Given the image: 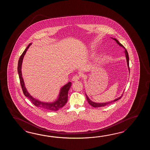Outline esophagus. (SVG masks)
Listing matches in <instances>:
<instances>
[{
    "mask_svg": "<svg viewBox=\"0 0 150 150\" xmlns=\"http://www.w3.org/2000/svg\"><path fill=\"white\" fill-rule=\"evenodd\" d=\"M80 78V77L79 75L76 74V75H75V76H73L72 80V81H78V80Z\"/></svg>",
    "mask_w": 150,
    "mask_h": 150,
    "instance_id": "obj_1",
    "label": "esophagus"
}]
</instances>
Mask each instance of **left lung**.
Listing matches in <instances>:
<instances>
[{
  "instance_id": "obj_1",
  "label": "left lung",
  "mask_w": 150,
  "mask_h": 150,
  "mask_svg": "<svg viewBox=\"0 0 150 150\" xmlns=\"http://www.w3.org/2000/svg\"><path fill=\"white\" fill-rule=\"evenodd\" d=\"M112 38V39H113L114 40H115V41L116 42V43H117L120 46H121V47H122V48L125 49V57H126V59H127V68H128V70H129V73H130V68H129V54H128V53H127V50L125 49V47H124L123 45H122L121 43H120L118 42L117 40H116V38ZM85 94H86V99L87 100V101L88 102V103H89L90 105H92V106H93V107H95V108H97V107H104V106H105V105H109V104H111V103H112V102H115V101H117V100H119V99H121L122 98V96H123V94H122L120 97H119L118 98L115 99V100H112V101H111L104 102V103H96V102H93L92 101H91V100H90V99H89V98H88V96L86 94V93H85Z\"/></svg>"
}]
</instances>
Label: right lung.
I'll return each instance as SVG.
<instances>
[{
	"label": "right lung",
	"mask_w": 150,
	"mask_h": 150,
	"mask_svg": "<svg viewBox=\"0 0 150 150\" xmlns=\"http://www.w3.org/2000/svg\"><path fill=\"white\" fill-rule=\"evenodd\" d=\"M32 45V43L29 44L27 47L25 48V51L23 52V54L21 55L18 65V72L19 76L20 81L21 83V86L22 87L23 93L24 95L27 98H28L29 100L34 105L40 108L47 110L48 111H57L58 109L62 108L65 105L67 101V96H68V92L71 86L72 85V83L71 82L67 83L64 86H63L59 91V95L58 96L57 99L55 100L54 101L51 102H43L38 100V99H35L33 98L27 91V90L25 88V83L23 79L22 72H21V67L23 64V59L25 56L26 52L27 51L30 45Z\"/></svg>",
	"instance_id": "right-lung-1"
}]
</instances>
